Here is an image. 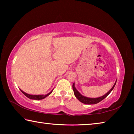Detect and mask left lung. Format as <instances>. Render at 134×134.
<instances>
[{
	"label": "left lung",
	"mask_w": 134,
	"mask_h": 134,
	"mask_svg": "<svg viewBox=\"0 0 134 134\" xmlns=\"http://www.w3.org/2000/svg\"><path fill=\"white\" fill-rule=\"evenodd\" d=\"M116 81H117V79L116 81H115V83H114V85H113V87L111 88L109 91L108 93H106L105 94H104L103 96H102L99 97H96V98H91V97H88L85 96H83V95L81 94L80 93V92L76 89L74 83H73V85H72V89H73L74 94L75 95L76 97L79 100V101L81 102V103L87 104V105H93V104H96L97 103L100 102L102 100H103L105 98H106V97L110 93L112 92V90L113 89V88H114L115 85H116Z\"/></svg>",
	"instance_id": "left-lung-1"
}]
</instances>
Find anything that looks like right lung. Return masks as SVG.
<instances>
[{
    "instance_id": "obj_1",
    "label": "right lung",
    "mask_w": 134,
    "mask_h": 134,
    "mask_svg": "<svg viewBox=\"0 0 134 134\" xmlns=\"http://www.w3.org/2000/svg\"><path fill=\"white\" fill-rule=\"evenodd\" d=\"M21 91L22 92V93H23L25 96H26L27 97H28L29 99H34V100H41V99H44L45 97H47L48 96H49V94H50L53 91V89L51 90V91L48 93V94H38V95H33V94H29L26 93L24 92V91H22L21 89Z\"/></svg>"
}]
</instances>
